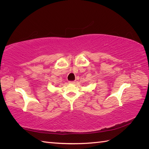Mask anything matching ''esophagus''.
Here are the masks:
<instances>
[{
	"instance_id": "1",
	"label": "esophagus",
	"mask_w": 149,
	"mask_h": 149,
	"mask_svg": "<svg viewBox=\"0 0 149 149\" xmlns=\"http://www.w3.org/2000/svg\"><path fill=\"white\" fill-rule=\"evenodd\" d=\"M69 83L70 84H74L75 81H69Z\"/></svg>"
}]
</instances>
